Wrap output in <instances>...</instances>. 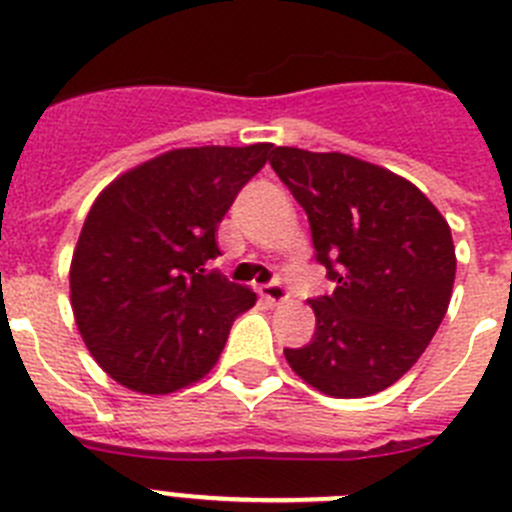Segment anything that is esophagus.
<instances>
[{"label":"esophagus","mask_w":512,"mask_h":512,"mask_svg":"<svg viewBox=\"0 0 512 512\" xmlns=\"http://www.w3.org/2000/svg\"><path fill=\"white\" fill-rule=\"evenodd\" d=\"M261 297H264L269 305H282V302L289 300V289L284 287L282 282H269L259 289Z\"/></svg>","instance_id":"esophagus-1"}]
</instances>
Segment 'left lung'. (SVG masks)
<instances>
[{
    "label": "left lung",
    "mask_w": 512,
    "mask_h": 512,
    "mask_svg": "<svg viewBox=\"0 0 512 512\" xmlns=\"http://www.w3.org/2000/svg\"><path fill=\"white\" fill-rule=\"evenodd\" d=\"M269 164L336 282L310 300L312 341L284 356L325 395H377L420 359L446 315L456 274L449 223L408 179L354 156L279 146Z\"/></svg>",
    "instance_id": "8db88e82"
}]
</instances>
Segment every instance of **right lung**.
<instances>
[{
  "label": "right lung",
  "mask_w": 512,
  "mask_h": 512,
  "mask_svg": "<svg viewBox=\"0 0 512 512\" xmlns=\"http://www.w3.org/2000/svg\"><path fill=\"white\" fill-rule=\"evenodd\" d=\"M269 151L179 148L99 194L71 259V307L115 382L146 395L197 382L223 354L233 320L256 305L210 261L220 256L217 225Z\"/></svg>",
  "instance_id": "obj_1"
}]
</instances>
